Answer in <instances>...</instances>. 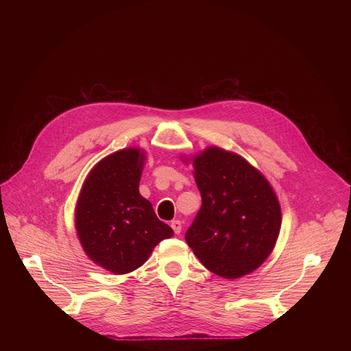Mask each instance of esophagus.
<instances>
[{"label": "esophagus", "instance_id": "1", "mask_svg": "<svg viewBox=\"0 0 351 351\" xmlns=\"http://www.w3.org/2000/svg\"><path fill=\"white\" fill-rule=\"evenodd\" d=\"M171 228L173 229V232H175L176 234H179V233L182 232V223H180V221H172V222H171Z\"/></svg>", "mask_w": 351, "mask_h": 351}]
</instances>
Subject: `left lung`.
<instances>
[{
    "mask_svg": "<svg viewBox=\"0 0 351 351\" xmlns=\"http://www.w3.org/2000/svg\"><path fill=\"white\" fill-rule=\"evenodd\" d=\"M202 208L184 239L202 264L226 279L257 269L279 236L282 213L264 175L243 157L210 147L193 157Z\"/></svg>",
    "mask_w": 351,
    "mask_h": 351,
    "instance_id": "8db88e82",
    "label": "left lung"
}]
</instances>
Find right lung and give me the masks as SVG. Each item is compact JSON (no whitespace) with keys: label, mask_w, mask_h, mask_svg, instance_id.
<instances>
[{"label":"right lung","mask_w":351,"mask_h":351,"mask_svg":"<svg viewBox=\"0 0 351 351\" xmlns=\"http://www.w3.org/2000/svg\"><path fill=\"white\" fill-rule=\"evenodd\" d=\"M144 152L125 148L87 175L77 198L75 226L91 261L115 275L141 267L153 248L173 234L138 193Z\"/></svg>","instance_id":"right-lung-1"}]
</instances>
